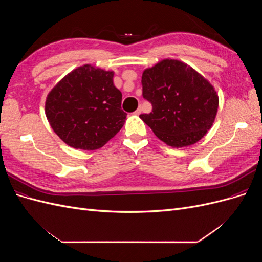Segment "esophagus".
Segmentation results:
<instances>
[{"instance_id": "1", "label": "esophagus", "mask_w": 262, "mask_h": 262, "mask_svg": "<svg viewBox=\"0 0 262 262\" xmlns=\"http://www.w3.org/2000/svg\"><path fill=\"white\" fill-rule=\"evenodd\" d=\"M142 113V108L141 107H139L137 110H136V112H134V114H136V115H140Z\"/></svg>"}]
</instances>
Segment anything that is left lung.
Instances as JSON below:
<instances>
[{
    "instance_id": "obj_1",
    "label": "left lung",
    "mask_w": 262,
    "mask_h": 262,
    "mask_svg": "<svg viewBox=\"0 0 262 262\" xmlns=\"http://www.w3.org/2000/svg\"><path fill=\"white\" fill-rule=\"evenodd\" d=\"M141 82L142 95L152 104V113L140 118L166 144H194L211 129L217 113V94L192 68L166 59L146 69Z\"/></svg>"
}]
</instances>
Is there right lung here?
Returning a JSON list of instances; mask_svg holds the SVG:
<instances>
[{"label":"right lung","mask_w":262,"mask_h":262,"mask_svg":"<svg viewBox=\"0 0 262 262\" xmlns=\"http://www.w3.org/2000/svg\"><path fill=\"white\" fill-rule=\"evenodd\" d=\"M114 72L83 66L55 85L46 100V116L58 137L74 148L104 146L120 131L126 114Z\"/></svg>","instance_id":"right-lung-1"}]
</instances>
